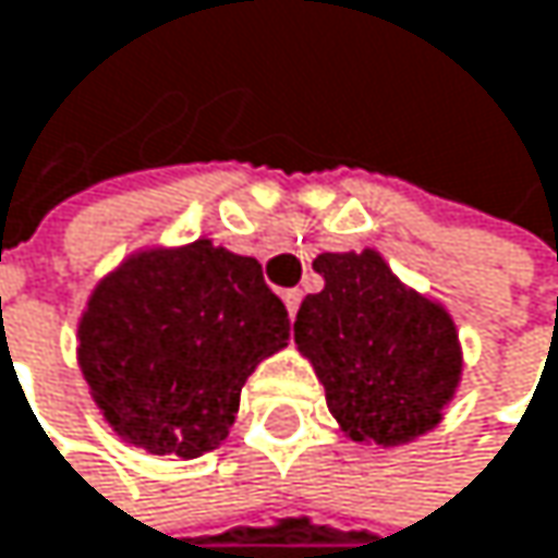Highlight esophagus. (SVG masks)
I'll return each instance as SVG.
<instances>
[{"mask_svg": "<svg viewBox=\"0 0 558 558\" xmlns=\"http://www.w3.org/2000/svg\"><path fill=\"white\" fill-rule=\"evenodd\" d=\"M282 299H286L289 315L295 318V315H299V305H302V292H299V289H286V292H282Z\"/></svg>", "mask_w": 558, "mask_h": 558, "instance_id": "34e87169", "label": "esophagus"}]
</instances>
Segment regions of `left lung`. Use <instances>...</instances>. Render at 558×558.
Returning a JSON list of instances; mask_svg holds the SVG:
<instances>
[{"instance_id": "8db88e82", "label": "left lung", "mask_w": 558, "mask_h": 558, "mask_svg": "<svg viewBox=\"0 0 558 558\" xmlns=\"http://www.w3.org/2000/svg\"><path fill=\"white\" fill-rule=\"evenodd\" d=\"M325 289L295 318V344L325 384L331 416L354 441L400 445L428 432L461 377L445 308L407 289L374 253H322Z\"/></svg>"}]
</instances>
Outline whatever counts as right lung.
Segmentation results:
<instances>
[{
  "label": "right lung",
  "mask_w": 558,
  "mask_h": 558,
  "mask_svg": "<svg viewBox=\"0 0 558 558\" xmlns=\"http://www.w3.org/2000/svg\"><path fill=\"white\" fill-rule=\"evenodd\" d=\"M292 331L263 266L210 240L140 253L81 318V371L110 425L148 454L220 445L240 390Z\"/></svg>",
  "instance_id": "right-lung-1"
}]
</instances>
